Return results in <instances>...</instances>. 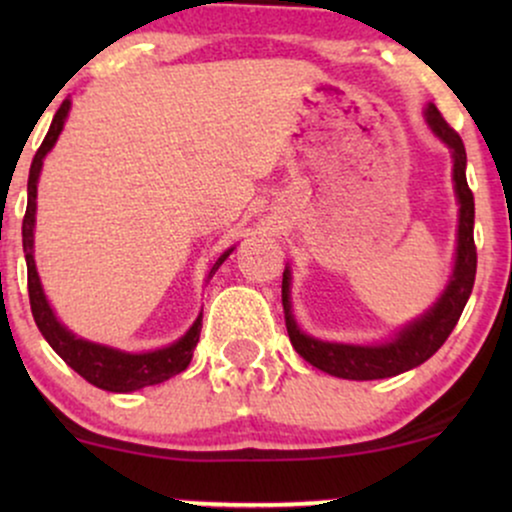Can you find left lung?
Returning a JSON list of instances; mask_svg holds the SVG:
<instances>
[{
  "label": "left lung",
  "instance_id": "8db88e82",
  "mask_svg": "<svg viewBox=\"0 0 512 512\" xmlns=\"http://www.w3.org/2000/svg\"><path fill=\"white\" fill-rule=\"evenodd\" d=\"M426 122L433 134L452 151V180H455V195L460 204V226H457V250H455V269L445 286L443 296L433 303V308L414 320L411 325L399 330L395 339L385 344H337L322 342V339L308 337L296 325L291 313V269H284V281H281V303H284L286 330L293 349L301 354L310 366L325 370V373L337 375L344 380H380L392 378V375L404 373L421 363L428 361L450 332L455 330L464 305L472 293L474 276H477V245H474V195L467 185V151L460 134L443 120L440 110L433 103L426 108Z\"/></svg>",
  "mask_w": 512,
  "mask_h": 512
}]
</instances>
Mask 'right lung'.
Masks as SVG:
<instances>
[{
    "label": "right lung",
    "instance_id": "1",
    "mask_svg": "<svg viewBox=\"0 0 512 512\" xmlns=\"http://www.w3.org/2000/svg\"><path fill=\"white\" fill-rule=\"evenodd\" d=\"M69 108L72 103L64 101L52 117V125L45 134L43 144L35 151L31 173H28V207L26 216H23V252H26V267H28V298H31V313L38 330L43 332V337L48 339L52 349L60 354V358L67 363L69 368H74L81 378L88 380L91 385L101 387L108 392H134L142 390V387L158 385L163 380L173 378L190 366L192 351L199 342V332H202V313L195 320V325L185 332V337H180L178 342L163 346L156 351H144V354H127V351L113 349V346H103L96 342H86V339L76 337L57 320L52 313L48 298H45L43 286H40L38 269H35L33 260V228H35V197H38V178L40 168H43V158L48 156V151L55 146L57 137H60L64 120H67ZM231 250H226L219 260L214 262V267L209 269V279L216 274V269L226 262V257L231 255Z\"/></svg>",
    "mask_w": 512,
    "mask_h": 512
}]
</instances>
